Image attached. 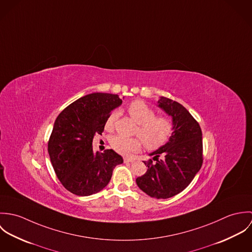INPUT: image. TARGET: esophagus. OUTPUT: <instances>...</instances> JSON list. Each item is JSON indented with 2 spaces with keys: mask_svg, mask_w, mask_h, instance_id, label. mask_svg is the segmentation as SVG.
<instances>
[{
  "mask_svg": "<svg viewBox=\"0 0 252 252\" xmlns=\"http://www.w3.org/2000/svg\"><path fill=\"white\" fill-rule=\"evenodd\" d=\"M124 162H125V163H132V162H134V160L131 159V158H129V157H125V158H124Z\"/></svg>",
  "mask_w": 252,
  "mask_h": 252,
  "instance_id": "obj_1",
  "label": "esophagus"
}]
</instances>
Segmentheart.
<instances>
[{
  "label": "heart",
  "mask_w": 252,
  "mask_h": 252,
  "mask_svg": "<svg viewBox=\"0 0 252 252\" xmlns=\"http://www.w3.org/2000/svg\"><path fill=\"white\" fill-rule=\"evenodd\" d=\"M128 113L131 118L139 124L136 134L139 135L146 148L157 149L166 144L173 132L172 120L165 116H155V112L143 101H134L128 106ZM118 117L116 110L112 111L106 120V129L112 130L115 120ZM112 148L121 154H130L138 151L142 142L140 139H129L122 136H115L111 139Z\"/></svg>",
  "instance_id": "obj_1"
}]
</instances>
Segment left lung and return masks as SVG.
I'll return each mask as SVG.
<instances>
[{"label":"left lung","instance_id":"8db88e82","mask_svg":"<svg viewBox=\"0 0 252 252\" xmlns=\"http://www.w3.org/2000/svg\"><path fill=\"white\" fill-rule=\"evenodd\" d=\"M157 107L172 117L174 132L166 144L149 153L152 159L144 161L147 171L136 182L148 196L168 199L183 191L202 167V130L180 103L160 97Z\"/></svg>","mask_w":252,"mask_h":252}]
</instances>
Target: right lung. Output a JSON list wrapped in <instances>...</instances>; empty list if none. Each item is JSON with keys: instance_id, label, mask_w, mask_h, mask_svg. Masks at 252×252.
I'll use <instances>...</instances> for the list:
<instances>
[{"instance_id": "1", "label": "right lung", "mask_w": 252, "mask_h": 252, "mask_svg": "<svg viewBox=\"0 0 252 252\" xmlns=\"http://www.w3.org/2000/svg\"><path fill=\"white\" fill-rule=\"evenodd\" d=\"M122 104L118 95L91 93L65 108L56 118L48 142V153L57 178L77 196L103 190L113 169L123 158L112 149L94 152L95 134L102 135L111 110Z\"/></svg>"}]
</instances>
